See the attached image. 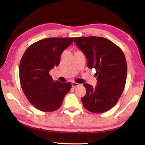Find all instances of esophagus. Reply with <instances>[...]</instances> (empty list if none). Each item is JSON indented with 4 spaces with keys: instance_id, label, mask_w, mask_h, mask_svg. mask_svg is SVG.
<instances>
[{
    "instance_id": "obj_1",
    "label": "esophagus",
    "mask_w": 145,
    "mask_h": 145,
    "mask_svg": "<svg viewBox=\"0 0 145 145\" xmlns=\"http://www.w3.org/2000/svg\"><path fill=\"white\" fill-rule=\"evenodd\" d=\"M72 87L75 88V87H77V86H80V84H78V83H77V82H72Z\"/></svg>"
}]
</instances>
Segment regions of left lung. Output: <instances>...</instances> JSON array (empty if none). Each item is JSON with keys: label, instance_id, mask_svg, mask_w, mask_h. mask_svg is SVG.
I'll return each instance as SVG.
<instances>
[{"label": "left lung", "instance_id": "8db88e82", "mask_svg": "<svg viewBox=\"0 0 145 145\" xmlns=\"http://www.w3.org/2000/svg\"><path fill=\"white\" fill-rule=\"evenodd\" d=\"M74 42L86 57L88 68L97 70V86L83 84L86 89L81 99L83 105L94 113L109 111L118 101L125 86L127 65L123 52L102 37H76Z\"/></svg>", "mask_w": 145, "mask_h": 145}]
</instances>
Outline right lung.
Returning a JSON list of instances; mask_svg holds the SVG:
<instances>
[{
	"label": "right lung",
	"instance_id": "add662e5",
	"mask_svg": "<svg viewBox=\"0 0 145 145\" xmlns=\"http://www.w3.org/2000/svg\"><path fill=\"white\" fill-rule=\"evenodd\" d=\"M74 38H49L32 44L24 52L19 67L21 87L33 106L43 112L58 109L72 84L54 81L49 74L59 65L61 56Z\"/></svg>",
	"mask_w": 145,
	"mask_h": 145
}]
</instances>
